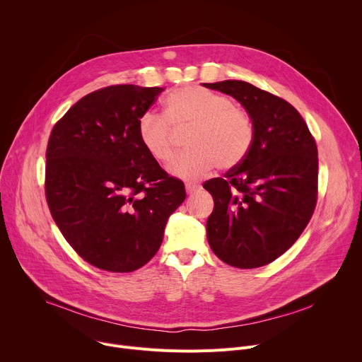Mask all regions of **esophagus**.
<instances>
[{
  "label": "esophagus",
  "instance_id": "34e87169",
  "mask_svg": "<svg viewBox=\"0 0 362 362\" xmlns=\"http://www.w3.org/2000/svg\"><path fill=\"white\" fill-rule=\"evenodd\" d=\"M199 189H200V185H197V183H186V192L187 193H194Z\"/></svg>",
  "mask_w": 362,
  "mask_h": 362
}]
</instances>
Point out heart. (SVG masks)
<instances>
[{
    "instance_id": "b5f03b06",
    "label": "heart",
    "mask_w": 362,
    "mask_h": 362,
    "mask_svg": "<svg viewBox=\"0 0 362 362\" xmlns=\"http://www.w3.org/2000/svg\"><path fill=\"white\" fill-rule=\"evenodd\" d=\"M187 151L175 160L170 173L194 180L216 166L230 170L247 156L253 143V124L249 113L235 106L223 94L200 86H189L169 94L163 116L147 112L137 122V136L150 156L169 163L176 151L175 132L185 130Z\"/></svg>"
}]
</instances>
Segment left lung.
I'll use <instances>...</instances> for the list:
<instances>
[{"label": "left lung", "mask_w": 362, "mask_h": 362, "mask_svg": "<svg viewBox=\"0 0 362 362\" xmlns=\"http://www.w3.org/2000/svg\"><path fill=\"white\" fill-rule=\"evenodd\" d=\"M249 113L253 143L225 177L203 183L215 202L208 242L225 264L252 269L274 262L300 236L318 199V148L298 110L240 80L204 83Z\"/></svg>", "instance_id": "obj_1"}]
</instances>
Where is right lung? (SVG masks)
<instances>
[{
	"label": "right lung",
	"mask_w": 362,
	"mask_h": 362,
	"mask_svg": "<svg viewBox=\"0 0 362 362\" xmlns=\"http://www.w3.org/2000/svg\"><path fill=\"white\" fill-rule=\"evenodd\" d=\"M163 87L109 86L54 124L45 151V199L70 246L90 265L133 272L159 250L169 216L186 199L141 146L137 122Z\"/></svg>",
	"instance_id": "obj_1"
}]
</instances>
